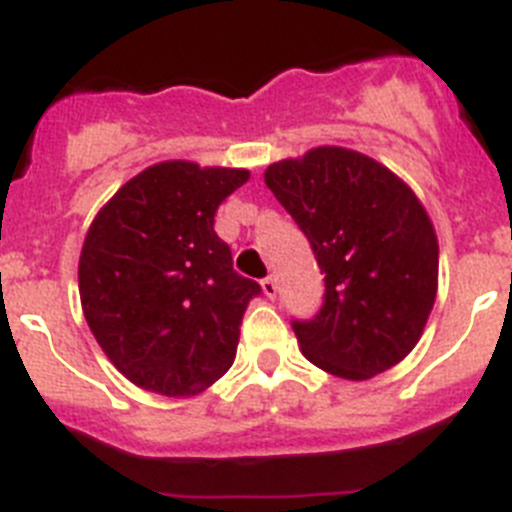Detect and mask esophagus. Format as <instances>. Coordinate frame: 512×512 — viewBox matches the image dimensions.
Instances as JSON below:
<instances>
[{"instance_id": "esophagus-1", "label": "esophagus", "mask_w": 512, "mask_h": 512, "mask_svg": "<svg viewBox=\"0 0 512 512\" xmlns=\"http://www.w3.org/2000/svg\"><path fill=\"white\" fill-rule=\"evenodd\" d=\"M260 285H262V293H265L267 298H275V296H278V283H275L273 275H267V278L262 280Z\"/></svg>"}]
</instances>
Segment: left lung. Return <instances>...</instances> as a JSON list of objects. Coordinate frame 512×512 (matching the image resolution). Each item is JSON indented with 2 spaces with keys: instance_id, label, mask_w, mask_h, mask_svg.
<instances>
[{
  "instance_id": "1",
  "label": "left lung",
  "mask_w": 512,
  "mask_h": 512,
  "mask_svg": "<svg viewBox=\"0 0 512 512\" xmlns=\"http://www.w3.org/2000/svg\"><path fill=\"white\" fill-rule=\"evenodd\" d=\"M324 273V303L293 319L308 362L344 380L398 365L436 301L439 242L416 193L385 165L347 147H316L265 170Z\"/></svg>"
}]
</instances>
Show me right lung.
Listing matches in <instances>:
<instances>
[{
    "label": "right lung",
    "instance_id": "1",
    "mask_svg": "<svg viewBox=\"0 0 512 512\" xmlns=\"http://www.w3.org/2000/svg\"><path fill=\"white\" fill-rule=\"evenodd\" d=\"M242 168L150 165L96 214L78 260L86 324L137 388L168 398L206 390L232 367L260 283L232 267L214 214L245 186Z\"/></svg>",
    "mask_w": 512,
    "mask_h": 512
}]
</instances>
